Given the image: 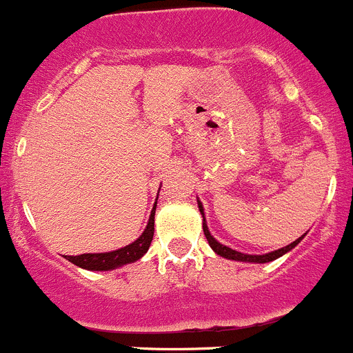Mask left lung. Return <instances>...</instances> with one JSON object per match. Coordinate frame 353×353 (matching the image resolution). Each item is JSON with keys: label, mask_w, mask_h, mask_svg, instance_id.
<instances>
[{"label": "left lung", "mask_w": 353, "mask_h": 353, "mask_svg": "<svg viewBox=\"0 0 353 353\" xmlns=\"http://www.w3.org/2000/svg\"><path fill=\"white\" fill-rule=\"evenodd\" d=\"M199 211H201L202 218H204V209H202L201 202H199ZM202 230H204V235H205V239H208V242H209V245H211V249L214 250V252L218 254V256L226 257V259H233V261H245V263H270V261L278 259V257H281V256H283V254H287L288 250L294 249L296 243H299L300 240L303 239V235H302V236H300V239H296L295 242H292L290 245L283 247V249L274 250V252L264 254V256H249V254L236 252V250L230 249V247L223 245V243H219L218 240L212 239V235H211V233H209V230H208V225H205V218H204V221H202Z\"/></svg>", "instance_id": "obj_1"}]
</instances>
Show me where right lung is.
I'll return each mask as SVG.
<instances>
[{
  "label": "right lung",
  "instance_id": "obj_1",
  "mask_svg": "<svg viewBox=\"0 0 353 353\" xmlns=\"http://www.w3.org/2000/svg\"><path fill=\"white\" fill-rule=\"evenodd\" d=\"M154 212H156V204L151 211V218H149L148 226H145L144 233L139 236L135 242H132L130 245L123 247V249L113 250V252H103V254H80V256H66V259L70 263H73L75 266L83 268V270L90 271H108L114 270L118 266H123V264L134 263V261L141 259L145 252H148L149 245L152 242V236H154Z\"/></svg>",
  "mask_w": 353,
  "mask_h": 353
}]
</instances>
